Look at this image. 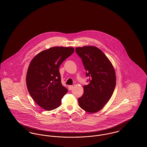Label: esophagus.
I'll return each instance as SVG.
<instances>
[{"mask_svg":"<svg viewBox=\"0 0 147 147\" xmlns=\"http://www.w3.org/2000/svg\"><path fill=\"white\" fill-rule=\"evenodd\" d=\"M68 88H69V90H72L74 88V86L73 85H69V86H68Z\"/></svg>","mask_w":147,"mask_h":147,"instance_id":"34e87169","label":"esophagus"}]
</instances>
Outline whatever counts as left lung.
I'll list each match as a JSON object with an SVG mask.
<instances>
[{
    "mask_svg": "<svg viewBox=\"0 0 147 147\" xmlns=\"http://www.w3.org/2000/svg\"><path fill=\"white\" fill-rule=\"evenodd\" d=\"M76 51L82 60L86 77H90L89 84L83 87V95L78 99V104L85 111L96 113L104 107L113 93L116 85L114 68L96 47H76Z\"/></svg>",
    "mask_w": 147,
    "mask_h": 147,
    "instance_id": "8db88e82",
    "label": "left lung"
}]
</instances>
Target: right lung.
I'll return each mask as SVG.
<instances>
[{"label": "right lung", "mask_w": 147, "mask_h": 147, "mask_svg": "<svg viewBox=\"0 0 147 147\" xmlns=\"http://www.w3.org/2000/svg\"><path fill=\"white\" fill-rule=\"evenodd\" d=\"M74 52L72 47H54L40 52L32 59L26 85L30 96L42 109L51 111L60 106L67 90L61 83L59 67Z\"/></svg>", "instance_id": "right-lung-1"}]
</instances>
